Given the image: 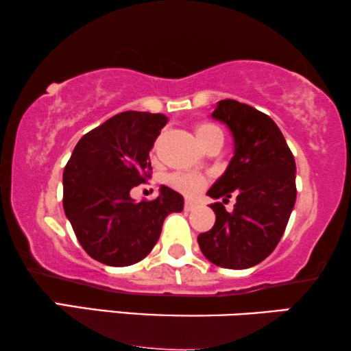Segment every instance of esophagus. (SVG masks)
Masks as SVG:
<instances>
[{
    "instance_id": "obj_1",
    "label": "esophagus",
    "mask_w": 351,
    "mask_h": 351,
    "mask_svg": "<svg viewBox=\"0 0 351 351\" xmlns=\"http://www.w3.org/2000/svg\"><path fill=\"white\" fill-rule=\"evenodd\" d=\"M195 206H196V203L193 199H185V209L186 210H191L195 208Z\"/></svg>"
}]
</instances>
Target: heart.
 Here are the masks:
<instances>
[{
    "label": "heart",
    "mask_w": 351,
    "mask_h": 351,
    "mask_svg": "<svg viewBox=\"0 0 351 351\" xmlns=\"http://www.w3.org/2000/svg\"><path fill=\"white\" fill-rule=\"evenodd\" d=\"M196 137L201 145H204L206 142L213 141V138H220L223 141V134L220 129L213 123H199L195 129ZM171 184L176 186L177 190L184 191L186 195H193L196 191H199L206 185V180L201 176L196 174H176L171 179Z\"/></svg>",
    "instance_id": "obj_1"
}]
</instances>
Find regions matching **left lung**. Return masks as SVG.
I'll return each mask as SVG.
<instances>
[{
	"mask_svg": "<svg viewBox=\"0 0 351 351\" xmlns=\"http://www.w3.org/2000/svg\"><path fill=\"white\" fill-rule=\"evenodd\" d=\"M213 118L227 124L234 155L210 186V198L237 196L233 210L210 204L215 223L198 244L209 262L222 268H251L270 256L285 233L295 204V161L276 123L238 100H220Z\"/></svg>",
	"mask_w": 351,
	"mask_h": 351,
	"instance_id": "1",
	"label": "left lung"
}]
</instances>
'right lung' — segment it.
<instances>
[{"instance_id":"obj_1","label":"right lung","mask_w":351,"mask_h":351,"mask_svg":"<svg viewBox=\"0 0 351 351\" xmlns=\"http://www.w3.org/2000/svg\"><path fill=\"white\" fill-rule=\"evenodd\" d=\"M161 113L123 112L84 134L64 169V210L86 252L110 267L141 262L162 222L184 198L161 185L160 196L136 203L134 186L152 177L150 150L166 126Z\"/></svg>"}]
</instances>
